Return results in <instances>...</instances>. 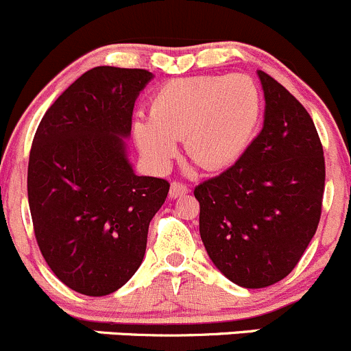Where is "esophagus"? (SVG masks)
Returning a JSON list of instances; mask_svg holds the SVG:
<instances>
[{"label":"esophagus","mask_w":351,"mask_h":351,"mask_svg":"<svg viewBox=\"0 0 351 351\" xmlns=\"http://www.w3.org/2000/svg\"><path fill=\"white\" fill-rule=\"evenodd\" d=\"M187 191H189V187L186 186L184 182H179V180H174V182L171 184V197H179V196H184V194H187Z\"/></svg>","instance_id":"obj_1"}]
</instances>
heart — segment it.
<instances>
[{"label":"heart","instance_id":"1","mask_svg":"<svg viewBox=\"0 0 351 351\" xmlns=\"http://www.w3.org/2000/svg\"><path fill=\"white\" fill-rule=\"evenodd\" d=\"M261 112V92L247 75L179 78L154 93L150 117H136L133 136L143 157L157 167L174 160L176 141L184 140L194 164L220 171L244 154Z\"/></svg>","mask_w":351,"mask_h":351}]
</instances>
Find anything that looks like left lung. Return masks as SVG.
I'll return each mask as SVG.
<instances>
[{"label":"left lung","mask_w":351,"mask_h":351,"mask_svg":"<svg viewBox=\"0 0 351 351\" xmlns=\"http://www.w3.org/2000/svg\"><path fill=\"white\" fill-rule=\"evenodd\" d=\"M265 124L232 167L194 187L199 234L230 282L263 289L300 261L317 230L324 152L312 117L265 71Z\"/></svg>","instance_id":"left-lung-1"}]
</instances>
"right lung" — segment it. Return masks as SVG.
I'll use <instances>...</instances> for the list:
<instances>
[{
	"label": "right lung",
	"instance_id": "1",
	"mask_svg": "<svg viewBox=\"0 0 351 351\" xmlns=\"http://www.w3.org/2000/svg\"><path fill=\"white\" fill-rule=\"evenodd\" d=\"M150 80L147 69L97 66L58 97L34 136V234L47 266L78 293L109 295L136 273L167 197V180L134 174L123 141Z\"/></svg>",
	"mask_w": 351,
	"mask_h": 351
}]
</instances>
